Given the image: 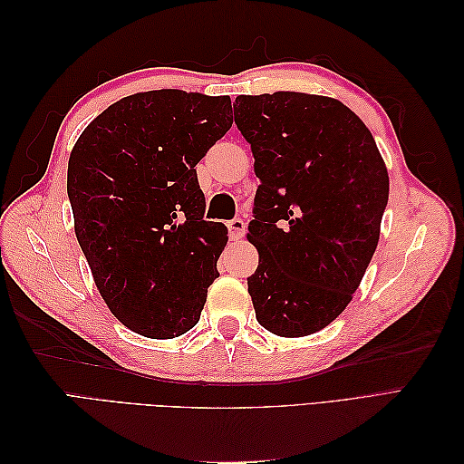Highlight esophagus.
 Segmentation results:
<instances>
[{"label":"esophagus","mask_w":464,"mask_h":464,"mask_svg":"<svg viewBox=\"0 0 464 464\" xmlns=\"http://www.w3.org/2000/svg\"><path fill=\"white\" fill-rule=\"evenodd\" d=\"M228 230H230L234 240H240V237L246 234V222H244V218L230 220L228 222Z\"/></svg>","instance_id":"1"}]
</instances>
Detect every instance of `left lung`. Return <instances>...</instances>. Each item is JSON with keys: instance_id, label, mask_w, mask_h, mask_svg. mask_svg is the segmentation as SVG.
<instances>
[{"instance_id": "8db88e82", "label": "left lung", "mask_w": 464, "mask_h": 464, "mask_svg": "<svg viewBox=\"0 0 464 464\" xmlns=\"http://www.w3.org/2000/svg\"><path fill=\"white\" fill-rule=\"evenodd\" d=\"M234 121L259 188L247 240L259 265L247 292L278 336L327 327L353 300L379 242L387 168L370 130L329 96L240 94Z\"/></svg>"}]
</instances>
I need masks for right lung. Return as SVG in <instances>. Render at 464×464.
I'll return each mask as SVG.
<instances>
[{
  "label": "right lung",
  "instance_id": "add662e5",
  "mask_svg": "<svg viewBox=\"0 0 464 464\" xmlns=\"http://www.w3.org/2000/svg\"><path fill=\"white\" fill-rule=\"evenodd\" d=\"M230 128V96L149 91L108 106L72 150L77 242L110 312L137 334L198 325L228 230L203 220L195 166Z\"/></svg>",
  "mask_w": 464,
  "mask_h": 464
}]
</instances>
